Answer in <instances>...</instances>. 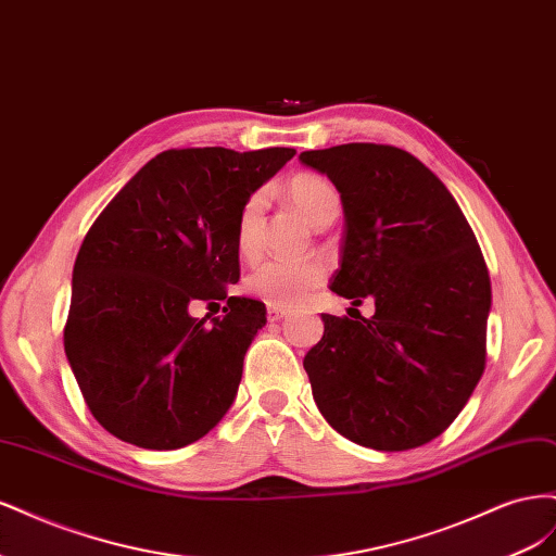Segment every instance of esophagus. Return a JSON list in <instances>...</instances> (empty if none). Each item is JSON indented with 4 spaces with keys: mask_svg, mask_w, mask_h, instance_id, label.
Masks as SVG:
<instances>
[{
    "mask_svg": "<svg viewBox=\"0 0 556 556\" xmlns=\"http://www.w3.org/2000/svg\"><path fill=\"white\" fill-rule=\"evenodd\" d=\"M288 315H290L288 308H282V306H268V319H271V323H278V319L288 317Z\"/></svg>",
    "mask_w": 556,
    "mask_h": 556,
    "instance_id": "1",
    "label": "esophagus"
}]
</instances>
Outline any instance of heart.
Listing matches in <instances>:
<instances>
[{
  "label": "heart",
  "mask_w": 556,
  "mask_h": 556,
  "mask_svg": "<svg viewBox=\"0 0 556 556\" xmlns=\"http://www.w3.org/2000/svg\"><path fill=\"white\" fill-rule=\"evenodd\" d=\"M288 199L292 206L306 217L311 225L323 220L325 215L339 213L341 199L331 185L315 174H296L288 182ZM264 197L257 192L248 197L237 225V248L241 255H252L260 239ZM327 268L319 262H292L268 260L260 264L245 280L250 294L266 301L268 306H296L323 285Z\"/></svg>",
  "instance_id": "1"
}]
</instances>
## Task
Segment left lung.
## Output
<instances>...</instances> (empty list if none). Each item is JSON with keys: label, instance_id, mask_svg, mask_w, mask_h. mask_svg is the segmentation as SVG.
Segmentation results:
<instances>
[{"label": "left lung", "instance_id": "left-lung-1", "mask_svg": "<svg viewBox=\"0 0 556 556\" xmlns=\"http://www.w3.org/2000/svg\"><path fill=\"white\" fill-rule=\"evenodd\" d=\"M341 192L345 231L329 288L374 317L323 315L304 357L313 399L352 443L413 450L441 435L484 371L490 271L457 201L410 153L380 143L306 150Z\"/></svg>", "mask_w": 556, "mask_h": 556}]
</instances>
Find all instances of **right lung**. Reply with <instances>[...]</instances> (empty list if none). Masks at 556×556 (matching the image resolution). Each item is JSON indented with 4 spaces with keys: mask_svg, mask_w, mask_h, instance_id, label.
I'll use <instances>...</instances> for the list:
<instances>
[{
    "mask_svg": "<svg viewBox=\"0 0 556 556\" xmlns=\"http://www.w3.org/2000/svg\"><path fill=\"white\" fill-rule=\"evenodd\" d=\"M294 148L164 150L83 239L64 352L90 413L115 439L178 450L206 435L237 396L243 357L266 325L239 282L237 225L248 197ZM194 300L223 318H192Z\"/></svg>",
    "mask_w": 556,
    "mask_h": 556,
    "instance_id": "obj_1",
    "label": "right lung"
}]
</instances>
